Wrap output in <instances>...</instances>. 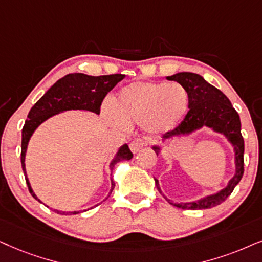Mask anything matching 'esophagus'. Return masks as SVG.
<instances>
[{"mask_svg":"<svg viewBox=\"0 0 262 262\" xmlns=\"http://www.w3.org/2000/svg\"><path fill=\"white\" fill-rule=\"evenodd\" d=\"M147 144H148V141L146 140V139L137 138V139H134V140L130 142V145H129V146H130V150L135 154V152H138L141 147L146 146Z\"/></svg>","mask_w":262,"mask_h":262,"instance_id":"obj_1","label":"esophagus"}]
</instances>
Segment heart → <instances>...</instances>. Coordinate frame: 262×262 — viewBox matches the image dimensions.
Segmentation results:
<instances>
[{
	"mask_svg": "<svg viewBox=\"0 0 262 262\" xmlns=\"http://www.w3.org/2000/svg\"><path fill=\"white\" fill-rule=\"evenodd\" d=\"M190 97L178 82H134L124 87L115 100L117 115L107 111L118 125L144 124L152 133H164L177 127L186 115Z\"/></svg>",
	"mask_w": 262,
	"mask_h": 262,
	"instance_id": "1",
	"label": "heart"
}]
</instances>
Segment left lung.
Masks as SVG:
<instances>
[{
	"label": "left lung",
	"mask_w": 262,
	"mask_h": 262,
	"mask_svg": "<svg viewBox=\"0 0 262 262\" xmlns=\"http://www.w3.org/2000/svg\"><path fill=\"white\" fill-rule=\"evenodd\" d=\"M169 81H175L184 85L188 92L190 102H188L187 115L184 121L173 130L165 133L164 138L170 139L179 134H186L196 129L207 125L213 128L215 132L223 133L236 151V175L231 179L228 186L213 196L205 197L203 200L193 202V203L174 204L175 207L183 209H208L216 207L225 202V200L232 193L236 185L239 183L244 173V139L241 133V120L238 112L234 110L231 101L223 92L215 88L214 85L204 81L202 76L192 72H179L177 75L167 77ZM158 155V148L155 147ZM156 186L161 192L158 180L155 179Z\"/></svg>",
	"instance_id": "left-lung-1"
}]
</instances>
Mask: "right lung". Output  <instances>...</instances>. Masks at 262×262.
Listing matches in <instances>:
<instances>
[{"mask_svg":"<svg viewBox=\"0 0 262 262\" xmlns=\"http://www.w3.org/2000/svg\"><path fill=\"white\" fill-rule=\"evenodd\" d=\"M124 75L114 74V75H104V76H88L84 74H70L66 75L65 77L59 79L51 89L46 93L39 100L31 107L28 120L25 121L24 127L21 132V167L25 174V180L28 184L30 193L35 200L39 201L36 194L32 192L30 183L26 178L25 173V152L28 147V142L30 140L32 133L43 121H46L51 116L58 114V112L66 110H88L95 114H100V107L105 97L112 88L115 87L121 79H123ZM133 154L129 150L128 145H124L118 151L115 160L111 162L110 169H114L115 164L120 161L130 160ZM115 188V183L112 181V188L108 193ZM55 213L61 215H71L77 214L79 211H59L54 210Z\"/></svg>","mask_w":262,"mask_h":262,"instance_id":"obj_1","label":"right lung"}]
</instances>
